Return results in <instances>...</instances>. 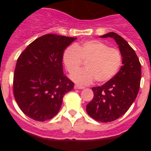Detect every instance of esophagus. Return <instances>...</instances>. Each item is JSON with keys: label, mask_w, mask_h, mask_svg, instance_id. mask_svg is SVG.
Segmentation results:
<instances>
[{"label": "esophagus", "mask_w": 151, "mask_h": 151, "mask_svg": "<svg viewBox=\"0 0 151 151\" xmlns=\"http://www.w3.org/2000/svg\"><path fill=\"white\" fill-rule=\"evenodd\" d=\"M74 88L75 89H83L84 86H82V85H75Z\"/></svg>", "instance_id": "34e87169"}]
</instances>
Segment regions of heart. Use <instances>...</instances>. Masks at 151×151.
<instances>
[{
    "mask_svg": "<svg viewBox=\"0 0 151 151\" xmlns=\"http://www.w3.org/2000/svg\"><path fill=\"white\" fill-rule=\"evenodd\" d=\"M82 60L86 62V68L73 73L72 79L80 85H88L95 79L104 83L118 73L122 65V55L119 50L97 40L70 46L64 51L63 60L69 73L77 70Z\"/></svg>",
    "mask_w": 151,
    "mask_h": 151,
    "instance_id": "b5f03b06",
    "label": "heart"
}]
</instances>
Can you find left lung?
<instances>
[{
	"mask_svg": "<svg viewBox=\"0 0 151 151\" xmlns=\"http://www.w3.org/2000/svg\"><path fill=\"white\" fill-rule=\"evenodd\" d=\"M101 38L115 40L122 57V66L110 81L92 88L94 97L87 104L86 111L95 120L110 122L124 115L135 100L140 88L141 66L134 50L120 35L109 32Z\"/></svg>",
	"mask_w": 151,
	"mask_h": 151,
	"instance_id": "8db88e82",
	"label": "left lung"
}]
</instances>
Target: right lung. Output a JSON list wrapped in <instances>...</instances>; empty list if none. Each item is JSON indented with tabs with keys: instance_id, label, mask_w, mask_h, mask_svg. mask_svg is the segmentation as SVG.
Segmentation results:
<instances>
[{
	"instance_id": "obj_1",
	"label": "right lung",
	"mask_w": 151,
	"mask_h": 151,
	"mask_svg": "<svg viewBox=\"0 0 151 151\" xmlns=\"http://www.w3.org/2000/svg\"><path fill=\"white\" fill-rule=\"evenodd\" d=\"M76 38L54 34L41 36L22 51L13 74V94L29 118L45 122L57 115L63 96L74 83L63 74L64 50Z\"/></svg>"
}]
</instances>
